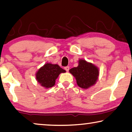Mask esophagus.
I'll use <instances>...</instances> for the list:
<instances>
[{
  "label": "esophagus",
  "mask_w": 132,
  "mask_h": 132,
  "mask_svg": "<svg viewBox=\"0 0 132 132\" xmlns=\"http://www.w3.org/2000/svg\"><path fill=\"white\" fill-rule=\"evenodd\" d=\"M64 69L66 70V72H69V66H66L64 68Z\"/></svg>",
  "instance_id": "obj_1"
}]
</instances>
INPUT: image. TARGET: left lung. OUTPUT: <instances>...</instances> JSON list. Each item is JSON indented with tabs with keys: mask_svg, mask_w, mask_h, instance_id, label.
Instances as JSON below:
<instances>
[{
	"mask_svg": "<svg viewBox=\"0 0 132 132\" xmlns=\"http://www.w3.org/2000/svg\"><path fill=\"white\" fill-rule=\"evenodd\" d=\"M69 72L75 78L78 85L83 89L95 85L99 76L98 67L84 59L79 60L78 66L70 69Z\"/></svg>",
	"mask_w": 132,
	"mask_h": 132,
	"instance_id": "8db88e82",
	"label": "left lung"
}]
</instances>
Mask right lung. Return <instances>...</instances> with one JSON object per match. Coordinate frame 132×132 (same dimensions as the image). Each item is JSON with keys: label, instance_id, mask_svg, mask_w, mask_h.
<instances>
[{"label": "right lung", "instance_id": "obj_1", "mask_svg": "<svg viewBox=\"0 0 132 132\" xmlns=\"http://www.w3.org/2000/svg\"><path fill=\"white\" fill-rule=\"evenodd\" d=\"M65 72L66 70L58 64L47 63L39 69L35 73V77L41 86L47 89L55 85L56 79L60 73Z\"/></svg>", "mask_w": 132, "mask_h": 132}]
</instances>
